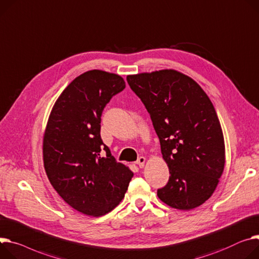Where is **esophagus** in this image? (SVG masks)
I'll list each match as a JSON object with an SVG mask.
<instances>
[{"instance_id":"1","label":"esophagus","mask_w":259,"mask_h":259,"mask_svg":"<svg viewBox=\"0 0 259 259\" xmlns=\"http://www.w3.org/2000/svg\"><path fill=\"white\" fill-rule=\"evenodd\" d=\"M145 163H146V158L144 157V156H140L138 158V161L136 162V164L140 167V168H143L144 167V165H145Z\"/></svg>"}]
</instances>
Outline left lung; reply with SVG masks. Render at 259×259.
<instances>
[{
  "label": "left lung",
  "mask_w": 259,
  "mask_h": 259,
  "mask_svg": "<svg viewBox=\"0 0 259 259\" xmlns=\"http://www.w3.org/2000/svg\"><path fill=\"white\" fill-rule=\"evenodd\" d=\"M126 79L150 114L169 168V182L157 190V197L180 210L200 206L214 192L225 166L224 136L209 97L175 69L130 74Z\"/></svg>",
  "instance_id": "8db88e82"
}]
</instances>
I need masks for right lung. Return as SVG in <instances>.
Masks as SVG:
<instances>
[{"label":"right lung","mask_w":259,"mask_h":259,"mask_svg":"<svg viewBox=\"0 0 259 259\" xmlns=\"http://www.w3.org/2000/svg\"><path fill=\"white\" fill-rule=\"evenodd\" d=\"M124 88L119 74L86 71L63 90L49 116L42 141L46 173L63 200L87 215L113 210L134 175L101 138L103 110Z\"/></svg>","instance_id":"add662e5"}]
</instances>
